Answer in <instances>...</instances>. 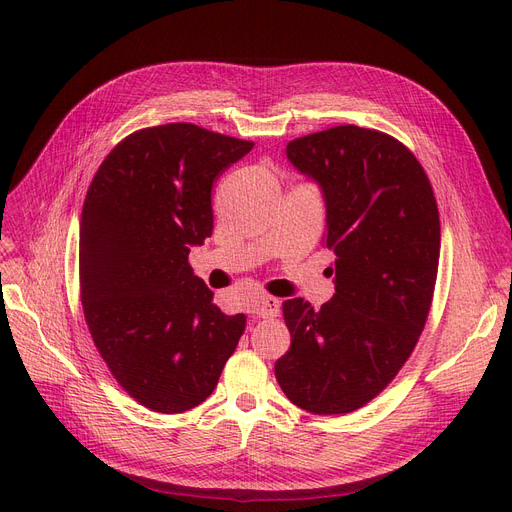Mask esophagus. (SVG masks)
Masks as SVG:
<instances>
[{"mask_svg": "<svg viewBox=\"0 0 512 512\" xmlns=\"http://www.w3.org/2000/svg\"><path fill=\"white\" fill-rule=\"evenodd\" d=\"M251 313H255L257 317L263 319H272L280 313V301L276 297H270V294H263L253 305H251Z\"/></svg>", "mask_w": 512, "mask_h": 512, "instance_id": "esophagus-1", "label": "esophagus"}]
</instances>
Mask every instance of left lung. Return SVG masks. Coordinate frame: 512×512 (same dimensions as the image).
Wrapping results in <instances>:
<instances>
[{"mask_svg": "<svg viewBox=\"0 0 512 512\" xmlns=\"http://www.w3.org/2000/svg\"><path fill=\"white\" fill-rule=\"evenodd\" d=\"M290 164L326 201L334 297L284 301L290 348L276 380L294 405L342 415L378 396L411 357L432 307L440 213L417 157L380 130L334 126L294 139Z\"/></svg>", "mask_w": 512, "mask_h": 512, "instance_id": "1", "label": "left lung"}]
</instances>
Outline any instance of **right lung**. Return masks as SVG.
I'll return each instance as SVG.
<instances>
[{
  "mask_svg": "<svg viewBox=\"0 0 512 512\" xmlns=\"http://www.w3.org/2000/svg\"><path fill=\"white\" fill-rule=\"evenodd\" d=\"M251 149L186 122L143 128L110 151L87 191V326L116 382L155 413L201 405L245 332L247 317L213 305L188 253L211 236L213 180Z\"/></svg>",
  "mask_w": 512,
  "mask_h": 512,
  "instance_id": "right-lung-1",
  "label": "right lung"
}]
</instances>
